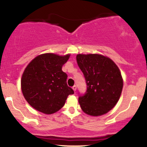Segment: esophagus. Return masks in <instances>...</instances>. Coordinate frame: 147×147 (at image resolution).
<instances>
[{"label":"esophagus","mask_w":147,"mask_h":147,"mask_svg":"<svg viewBox=\"0 0 147 147\" xmlns=\"http://www.w3.org/2000/svg\"><path fill=\"white\" fill-rule=\"evenodd\" d=\"M72 89H73V90L75 92L76 90H77V86H76V85L73 86H72Z\"/></svg>","instance_id":"1"}]
</instances>
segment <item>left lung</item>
<instances>
[{"label": "left lung", "mask_w": 147, "mask_h": 147, "mask_svg": "<svg viewBox=\"0 0 147 147\" xmlns=\"http://www.w3.org/2000/svg\"><path fill=\"white\" fill-rule=\"evenodd\" d=\"M76 59L87 85L85 93L79 97L82 111L92 116L106 113L122 93L123 80L119 68L111 59L97 54L77 55Z\"/></svg>", "instance_id": "1"}]
</instances>
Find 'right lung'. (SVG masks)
<instances>
[{
    "label": "right lung",
    "instance_id": "right-lung-1",
    "mask_svg": "<svg viewBox=\"0 0 147 147\" xmlns=\"http://www.w3.org/2000/svg\"><path fill=\"white\" fill-rule=\"evenodd\" d=\"M70 55L59 56L52 53L34 59L25 68L21 79L23 96L31 106L45 114L60 110L74 91L67 84L68 75L62 66Z\"/></svg>",
    "mask_w": 147,
    "mask_h": 147
}]
</instances>
